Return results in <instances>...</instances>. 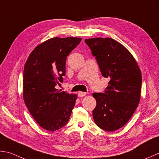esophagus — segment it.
I'll return each instance as SVG.
<instances>
[{"label": "esophagus", "instance_id": "obj_1", "mask_svg": "<svg viewBox=\"0 0 159 159\" xmlns=\"http://www.w3.org/2000/svg\"><path fill=\"white\" fill-rule=\"evenodd\" d=\"M86 94H87V93L83 92H79V93H78V95H79V96H80V97H83V96H85Z\"/></svg>", "mask_w": 159, "mask_h": 159}]
</instances>
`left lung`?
<instances>
[{
    "label": "left lung",
    "instance_id": "obj_1",
    "mask_svg": "<svg viewBox=\"0 0 159 159\" xmlns=\"http://www.w3.org/2000/svg\"><path fill=\"white\" fill-rule=\"evenodd\" d=\"M85 42L96 57L102 76L110 78L105 93H94L96 106L93 119L107 132L128 122L141 98L142 75L137 62L128 49L111 38H93Z\"/></svg>",
    "mask_w": 159,
    "mask_h": 159
}]
</instances>
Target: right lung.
Here are the masks:
<instances>
[{"mask_svg":"<svg viewBox=\"0 0 159 159\" xmlns=\"http://www.w3.org/2000/svg\"><path fill=\"white\" fill-rule=\"evenodd\" d=\"M81 38L49 39L36 46L25 64L23 99L37 123L54 132L65 126L75 105L76 94L61 92L55 88L63 82L67 56Z\"/></svg>","mask_w":159,"mask_h":159,"instance_id":"1","label":"right lung"}]
</instances>
